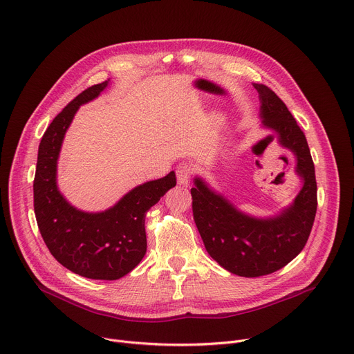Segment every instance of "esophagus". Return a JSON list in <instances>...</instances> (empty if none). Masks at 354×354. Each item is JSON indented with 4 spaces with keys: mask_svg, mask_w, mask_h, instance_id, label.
I'll return each instance as SVG.
<instances>
[{
    "mask_svg": "<svg viewBox=\"0 0 354 354\" xmlns=\"http://www.w3.org/2000/svg\"><path fill=\"white\" fill-rule=\"evenodd\" d=\"M176 174H177L178 184L187 187L188 183H189V177L192 174V166L189 163H187V162H181L176 167Z\"/></svg>",
    "mask_w": 354,
    "mask_h": 354,
    "instance_id": "1",
    "label": "esophagus"
}]
</instances>
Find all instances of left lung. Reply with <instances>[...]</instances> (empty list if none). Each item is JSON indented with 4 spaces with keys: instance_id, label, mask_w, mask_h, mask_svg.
I'll return each instance as SVG.
<instances>
[{
    "instance_id": "1",
    "label": "left lung",
    "mask_w": 354,
    "mask_h": 354,
    "mask_svg": "<svg viewBox=\"0 0 354 354\" xmlns=\"http://www.w3.org/2000/svg\"><path fill=\"white\" fill-rule=\"evenodd\" d=\"M253 86L263 125L276 131L280 145L295 154V171L304 185L280 215L261 219L241 212L195 177L192 214L205 249L219 266L241 277L266 276L295 259L309 238L318 205L315 167L304 132L276 93L264 84Z\"/></svg>"
}]
</instances>
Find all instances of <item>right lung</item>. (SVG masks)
Instances as JSON below:
<instances>
[{
	"label": "right lung",
	"mask_w": 354,
	"mask_h": 354,
	"mask_svg": "<svg viewBox=\"0 0 354 354\" xmlns=\"http://www.w3.org/2000/svg\"><path fill=\"white\" fill-rule=\"evenodd\" d=\"M108 82L78 94L55 118L42 136L33 180V208L52 256L78 276L118 280L131 272L146 253V212L176 185V173L135 187L104 212H83L70 205L56 183L62 142L80 105L97 98Z\"/></svg>",
	"instance_id": "right-lung-1"
}]
</instances>
